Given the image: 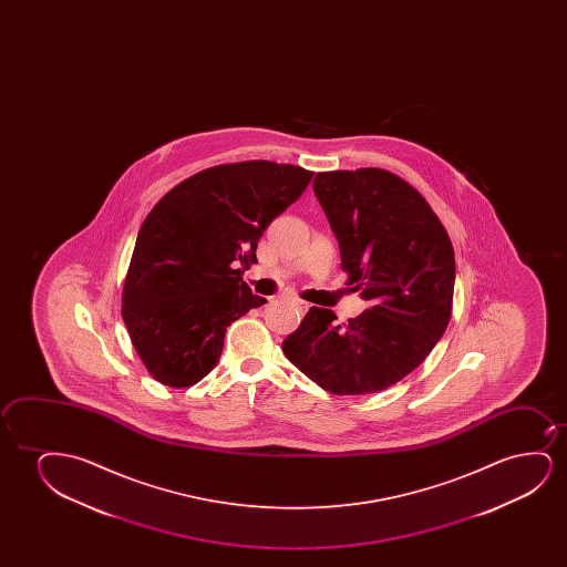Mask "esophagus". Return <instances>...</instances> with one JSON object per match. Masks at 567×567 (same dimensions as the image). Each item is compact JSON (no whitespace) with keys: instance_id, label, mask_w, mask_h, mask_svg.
Listing matches in <instances>:
<instances>
[{"instance_id":"1","label":"esophagus","mask_w":567,"mask_h":567,"mask_svg":"<svg viewBox=\"0 0 567 567\" xmlns=\"http://www.w3.org/2000/svg\"><path fill=\"white\" fill-rule=\"evenodd\" d=\"M290 302H292V306H295L296 310L300 311V313L308 310V302H303L300 298H292Z\"/></svg>"}]
</instances>
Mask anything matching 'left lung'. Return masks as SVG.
<instances>
[{
  "label": "left lung",
  "mask_w": 567,
  "mask_h": 567,
  "mask_svg": "<svg viewBox=\"0 0 567 567\" xmlns=\"http://www.w3.org/2000/svg\"><path fill=\"white\" fill-rule=\"evenodd\" d=\"M313 194L368 310L337 326L333 311L310 308L282 352L333 395L378 393L416 370L445 333L453 246L426 199L391 172H319Z\"/></svg>",
  "instance_id": "obj_1"
}]
</instances>
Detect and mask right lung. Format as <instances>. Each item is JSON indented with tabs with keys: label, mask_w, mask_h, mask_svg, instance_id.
I'll list each match as a JSON object with an SVG mask.
<instances>
[{
	"label": "right lung",
	"mask_w": 567,
	"mask_h": 567,
	"mask_svg": "<svg viewBox=\"0 0 567 567\" xmlns=\"http://www.w3.org/2000/svg\"><path fill=\"white\" fill-rule=\"evenodd\" d=\"M313 172L269 161L220 164L184 179L141 225L122 318L148 373L189 388L217 365L226 327L267 300L241 272L257 241Z\"/></svg>",
	"instance_id": "right-lung-1"
}]
</instances>
